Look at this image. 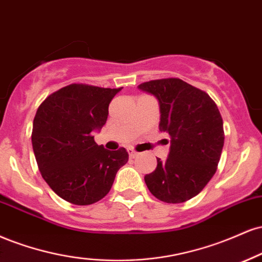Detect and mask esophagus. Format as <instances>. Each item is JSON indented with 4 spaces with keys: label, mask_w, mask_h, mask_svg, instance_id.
<instances>
[{
    "label": "esophagus",
    "mask_w": 262,
    "mask_h": 262,
    "mask_svg": "<svg viewBox=\"0 0 262 262\" xmlns=\"http://www.w3.org/2000/svg\"><path fill=\"white\" fill-rule=\"evenodd\" d=\"M127 152H128V156H130L131 158H135V157L137 156V152L134 148H128Z\"/></svg>",
    "instance_id": "esophagus-1"
}]
</instances>
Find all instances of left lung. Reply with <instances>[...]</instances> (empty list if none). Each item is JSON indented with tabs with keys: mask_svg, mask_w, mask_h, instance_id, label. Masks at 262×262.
<instances>
[{
	"mask_svg": "<svg viewBox=\"0 0 262 262\" xmlns=\"http://www.w3.org/2000/svg\"><path fill=\"white\" fill-rule=\"evenodd\" d=\"M161 106L159 130L170 137L167 161L157 158V168L144 177L155 198L181 204L195 198L217 170L224 144L223 120L206 92L180 78L141 83Z\"/></svg>",
	"mask_w": 262,
	"mask_h": 262,
	"instance_id": "8db88e82",
	"label": "left lung"
}]
</instances>
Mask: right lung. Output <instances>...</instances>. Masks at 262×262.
<instances>
[{"mask_svg": "<svg viewBox=\"0 0 262 262\" xmlns=\"http://www.w3.org/2000/svg\"><path fill=\"white\" fill-rule=\"evenodd\" d=\"M120 91L72 83L46 97L36 110L32 143L38 168L52 191L70 204L87 206L105 198L128 161L124 147L107 150L93 136Z\"/></svg>", "mask_w": 262, "mask_h": 262, "instance_id": "1", "label": "right lung"}]
</instances>
